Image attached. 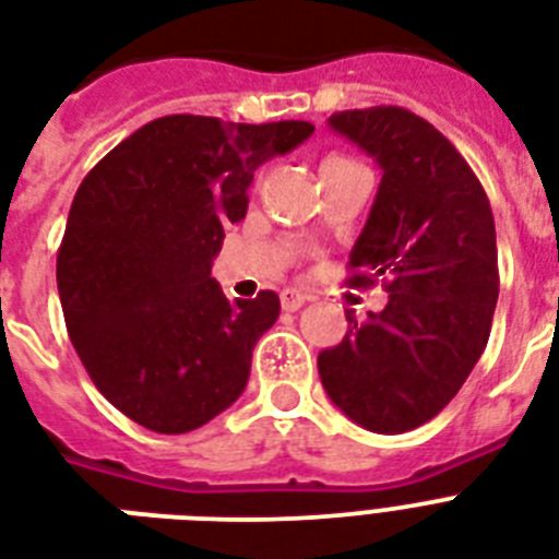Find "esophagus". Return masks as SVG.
<instances>
[{
	"mask_svg": "<svg viewBox=\"0 0 559 559\" xmlns=\"http://www.w3.org/2000/svg\"><path fill=\"white\" fill-rule=\"evenodd\" d=\"M305 305H307L305 293H298V289H284V293H281V307H284L287 313H296V310H301Z\"/></svg>",
	"mask_w": 559,
	"mask_h": 559,
	"instance_id": "obj_1",
	"label": "esophagus"
}]
</instances>
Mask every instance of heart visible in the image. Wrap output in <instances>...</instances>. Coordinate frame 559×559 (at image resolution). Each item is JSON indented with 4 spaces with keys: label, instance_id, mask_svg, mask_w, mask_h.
Instances as JSON below:
<instances>
[{
    "label": "heart",
    "instance_id": "1",
    "mask_svg": "<svg viewBox=\"0 0 559 559\" xmlns=\"http://www.w3.org/2000/svg\"><path fill=\"white\" fill-rule=\"evenodd\" d=\"M328 162H350V159H342V156H333V159H328ZM328 162H324V165H328Z\"/></svg>",
    "mask_w": 559,
    "mask_h": 559
}]
</instances>
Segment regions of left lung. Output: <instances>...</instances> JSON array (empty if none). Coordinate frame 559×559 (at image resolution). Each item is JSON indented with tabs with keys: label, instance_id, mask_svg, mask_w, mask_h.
Listing matches in <instances>:
<instances>
[{
	"label": "left lung",
	"instance_id": "1",
	"mask_svg": "<svg viewBox=\"0 0 559 559\" xmlns=\"http://www.w3.org/2000/svg\"><path fill=\"white\" fill-rule=\"evenodd\" d=\"M382 170L350 249V284L382 278L389 305L319 354L328 397L371 432L397 435L450 403L490 336L499 261L487 193L447 135L403 107L328 118Z\"/></svg>",
	"mask_w": 559,
	"mask_h": 559
}]
</instances>
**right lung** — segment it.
Segmentation results:
<instances>
[{
    "label": "right lung",
    "instance_id": "right-lung-1",
    "mask_svg": "<svg viewBox=\"0 0 559 559\" xmlns=\"http://www.w3.org/2000/svg\"><path fill=\"white\" fill-rule=\"evenodd\" d=\"M310 135L307 121L165 116L74 193L57 252L69 340L100 394L144 429L191 432L243 394L281 301L272 289L228 301L211 263L246 217L254 170Z\"/></svg>",
    "mask_w": 559,
    "mask_h": 559
}]
</instances>
